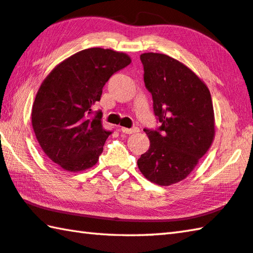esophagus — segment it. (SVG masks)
<instances>
[{"instance_id":"esophagus-1","label":"esophagus","mask_w":253,"mask_h":253,"mask_svg":"<svg viewBox=\"0 0 253 253\" xmlns=\"http://www.w3.org/2000/svg\"><path fill=\"white\" fill-rule=\"evenodd\" d=\"M122 131L125 132V134H135V132L139 131V128L138 127H132V128L122 127Z\"/></svg>"}]
</instances>
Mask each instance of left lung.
<instances>
[{"mask_svg": "<svg viewBox=\"0 0 253 253\" xmlns=\"http://www.w3.org/2000/svg\"><path fill=\"white\" fill-rule=\"evenodd\" d=\"M144 83L152 93L161 126L145 128L149 149L137 161L148 181L169 186L185 178L211 147L214 113L211 93L193 71L166 54L143 53Z\"/></svg>", "mask_w": 253, "mask_h": 253, "instance_id": "8db88e82", "label": "left lung"}]
</instances>
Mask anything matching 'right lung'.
<instances>
[{
    "label": "right lung",
    "mask_w": 253,
    "mask_h": 253,
    "mask_svg": "<svg viewBox=\"0 0 253 253\" xmlns=\"http://www.w3.org/2000/svg\"><path fill=\"white\" fill-rule=\"evenodd\" d=\"M110 49L79 51L54 68L42 83L32 107V127L42 151L68 172L92 168L110 131L93 111L102 88L115 72L130 63Z\"/></svg>",
    "instance_id": "obj_1"
}]
</instances>
